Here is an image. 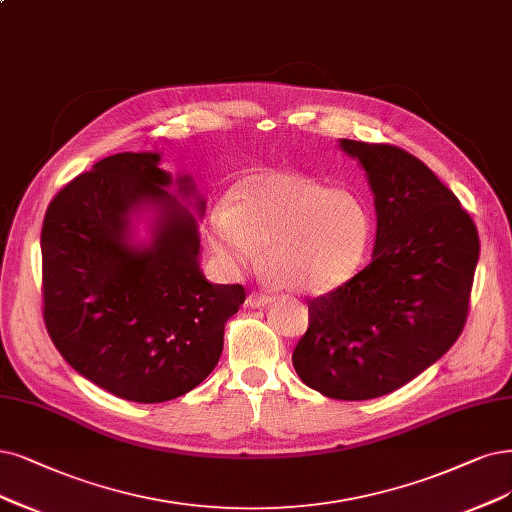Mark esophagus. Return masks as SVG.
<instances>
[{"instance_id":"1","label":"esophagus","mask_w":512,"mask_h":512,"mask_svg":"<svg viewBox=\"0 0 512 512\" xmlns=\"http://www.w3.org/2000/svg\"><path fill=\"white\" fill-rule=\"evenodd\" d=\"M272 299H274V295H270L266 291H253V293H249V297H246V306L261 308V306L272 304Z\"/></svg>"}]
</instances>
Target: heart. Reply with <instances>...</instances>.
Returning a JSON list of instances; mask_svg holds the SVG:
<instances>
[{"mask_svg": "<svg viewBox=\"0 0 512 512\" xmlns=\"http://www.w3.org/2000/svg\"><path fill=\"white\" fill-rule=\"evenodd\" d=\"M211 246L232 272L259 261L299 293H327L361 266L371 240L365 204L301 173H259L240 181L208 230Z\"/></svg>", "mask_w": 512, "mask_h": 512, "instance_id": "1", "label": "heart"}]
</instances>
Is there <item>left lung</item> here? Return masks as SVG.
I'll return each instance as SVG.
<instances>
[{"instance_id":"1","label":"left lung","mask_w":512,"mask_h":512,"mask_svg":"<svg viewBox=\"0 0 512 512\" xmlns=\"http://www.w3.org/2000/svg\"><path fill=\"white\" fill-rule=\"evenodd\" d=\"M339 147L361 162L375 198L373 259L342 287L308 299L293 367L329 399L367 401L405 386L456 344L479 234L451 189L409 151L350 139Z\"/></svg>"}]
</instances>
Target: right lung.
I'll return each instance as SVG.
<instances>
[{"instance_id": "right-lung-1", "label": "right lung", "mask_w": 512, "mask_h": 512, "mask_svg": "<svg viewBox=\"0 0 512 512\" xmlns=\"http://www.w3.org/2000/svg\"><path fill=\"white\" fill-rule=\"evenodd\" d=\"M175 183L202 215L194 179ZM170 185L156 151H124L69 181L42 227L50 339L86 380L135 403H164L204 382L246 297L242 285L204 278L196 217ZM145 210L155 213L152 238L135 245L131 219Z\"/></svg>"}]
</instances>
